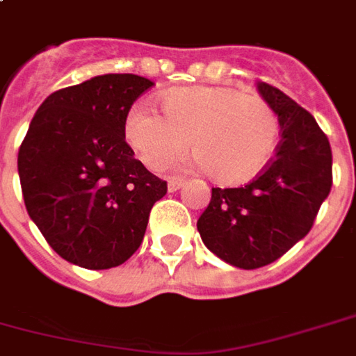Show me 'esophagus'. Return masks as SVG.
<instances>
[{
    "label": "esophagus",
    "instance_id": "34e87169",
    "mask_svg": "<svg viewBox=\"0 0 356 356\" xmlns=\"http://www.w3.org/2000/svg\"><path fill=\"white\" fill-rule=\"evenodd\" d=\"M185 183H186V181L183 177H171L170 181H168V191H170V192L179 191V188L185 185Z\"/></svg>",
    "mask_w": 356,
    "mask_h": 356
}]
</instances>
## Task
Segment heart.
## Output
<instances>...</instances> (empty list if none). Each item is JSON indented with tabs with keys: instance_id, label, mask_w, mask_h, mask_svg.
<instances>
[{
	"instance_id": "heart-1",
	"label": "heart",
	"mask_w": 356,
	"mask_h": 356,
	"mask_svg": "<svg viewBox=\"0 0 356 356\" xmlns=\"http://www.w3.org/2000/svg\"><path fill=\"white\" fill-rule=\"evenodd\" d=\"M164 117L134 105L124 139L149 170H162L188 147L220 185H243L270 164L281 124L266 99L232 86H179L160 94Z\"/></svg>"
}]
</instances>
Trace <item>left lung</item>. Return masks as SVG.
Listing matches in <instances>:
<instances>
[{
	"label": "left lung",
	"mask_w": 356,
	"mask_h": 356,
	"mask_svg": "<svg viewBox=\"0 0 356 356\" xmlns=\"http://www.w3.org/2000/svg\"><path fill=\"white\" fill-rule=\"evenodd\" d=\"M281 124L275 156L239 188H211L198 218L205 247L241 270L272 264L307 236L332 188V151L312 113L268 83H257Z\"/></svg>",
	"instance_id": "obj_1"
}]
</instances>
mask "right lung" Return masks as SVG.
Segmentation results:
<instances>
[{
  "mask_svg": "<svg viewBox=\"0 0 356 356\" xmlns=\"http://www.w3.org/2000/svg\"><path fill=\"white\" fill-rule=\"evenodd\" d=\"M152 84L131 73L97 75L52 92L31 118L18 151L24 204L71 264L107 270L126 262L168 192L124 139L126 115Z\"/></svg>",
  "mask_w": 356,
  "mask_h": 356,
  "instance_id": "add662e5",
  "label": "right lung"
}]
</instances>
